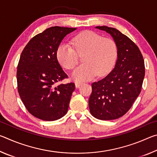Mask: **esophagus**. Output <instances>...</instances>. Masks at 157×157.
Segmentation results:
<instances>
[{"label": "esophagus", "mask_w": 157, "mask_h": 157, "mask_svg": "<svg viewBox=\"0 0 157 157\" xmlns=\"http://www.w3.org/2000/svg\"><path fill=\"white\" fill-rule=\"evenodd\" d=\"M82 84H83V83H82V82H75V86L77 87V88H79V87Z\"/></svg>", "instance_id": "34e87169"}]
</instances>
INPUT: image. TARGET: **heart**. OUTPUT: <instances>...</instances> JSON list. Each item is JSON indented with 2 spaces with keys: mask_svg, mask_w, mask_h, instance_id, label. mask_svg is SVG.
<instances>
[{
  "mask_svg": "<svg viewBox=\"0 0 157 157\" xmlns=\"http://www.w3.org/2000/svg\"><path fill=\"white\" fill-rule=\"evenodd\" d=\"M73 44L75 51L68 44H60L57 49V57L63 67L71 70L78 63L76 53L80 56L84 55V63L72 73L75 80H89L96 75H105L112 69L118 54L116 44L113 39L86 30L74 37Z\"/></svg>",
  "mask_w": 157,
  "mask_h": 157,
  "instance_id": "heart-1",
  "label": "heart"
}]
</instances>
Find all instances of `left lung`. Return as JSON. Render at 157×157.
<instances>
[{
  "label": "left lung",
  "instance_id": "8db88e82",
  "mask_svg": "<svg viewBox=\"0 0 157 157\" xmlns=\"http://www.w3.org/2000/svg\"><path fill=\"white\" fill-rule=\"evenodd\" d=\"M95 28L112 36L118 54L111 73L92 84L89 109L99 120H114L125 114L140 94L145 77L144 60L136 45L117 29L105 25Z\"/></svg>",
  "mask_w": 157,
  "mask_h": 157
}]
</instances>
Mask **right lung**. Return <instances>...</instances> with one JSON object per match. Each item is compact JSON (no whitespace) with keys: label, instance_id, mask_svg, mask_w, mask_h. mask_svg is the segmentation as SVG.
Masks as SVG:
<instances>
[{"label":"right lung","instance_id":"1","mask_svg":"<svg viewBox=\"0 0 157 157\" xmlns=\"http://www.w3.org/2000/svg\"><path fill=\"white\" fill-rule=\"evenodd\" d=\"M77 28L54 26L34 36L21 53L17 73L18 91L32 115L46 121L67 113L74 83H56L67 78L57 58L63 39Z\"/></svg>","mask_w":157,"mask_h":157}]
</instances>
